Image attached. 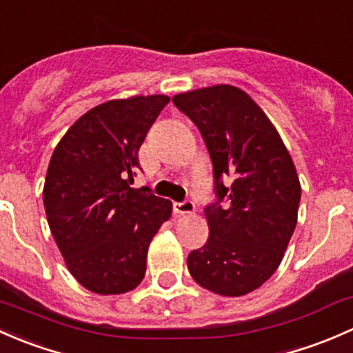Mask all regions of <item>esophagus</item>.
Listing matches in <instances>:
<instances>
[{
    "mask_svg": "<svg viewBox=\"0 0 353 353\" xmlns=\"http://www.w3.org/2000/svg\"><path fill=\"white\" fill-rule=\"evenodd\" d=\"M173 209H175V212L178 214H192L195 212V203L194 201H190V199H185V201L173 203Z\"/></svg>",
    "mask_w": 353,
    "mask_h": 353,
    "instance_id": "34e87169",
    "label": "esophagus"
}]
</instances>
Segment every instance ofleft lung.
Here are the masks:
<instances>
[{"mask_svg":"<svg viewBox=\"0 0 353 353\" xmlns=\"http://www.w3.org/2000/svg\"><path fill=\"white\" fill-rule=\"evenodd\" d=\"M173 103L201 130L214 168L209 239L190 252L188 270L212 292L245 296L277 270L296 230V168L263 110L236 86L194 90Z\"/></svg>","mask_w":353,"mask_h":353,"instance_id":"obj_1","label":"left lung"}]
</instances>
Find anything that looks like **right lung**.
<instances>
[{
	"label": "right lung",
	"instance_id": "obj_1",
	"mask_svg": "<svg viewBox=\"0 0 353 353\" xmlns=\"http://www.w3.org/2000/svg\"><path fill=\"white\" fill-rule=\"evenodd\" d=\"M168 101H105L72 123L52 152L43 185L47 221L69 272L92 292L139 285L148 246L172 216V202L129 185L141 170V144Z\"/></svg>",
	"mask_w": 353,
	"mask_h": 353
}]
</instances>
